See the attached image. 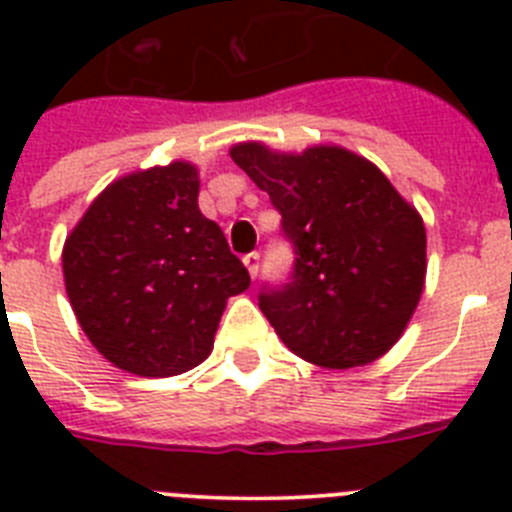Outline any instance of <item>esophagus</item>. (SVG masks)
<instances>
[{
    "mask_svg": "<svg viewBox=\"0 0 512 512\" xmlns=\"http://www.w3.org/2000/svg\"><path fill=\"white\" fill-rule=\"evenodd\" d=\"M259 261H261L259 253H248L246 259H243V264H246V269H248V274H251V279L259 277Z\"/></svg>",
    "mask_w": 512,
    "mask_h": 512,
    "instance_id": "obj_1",
    "label": "esophagus"
}]
</instances>
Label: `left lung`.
I'll use <instances>...</instances> for the list:
<instances>
[{
  "mask_svg": "<svg viewBox=\"0 0 512 512\" xmlns=\"http://www.w3.org/2000/svg\"><path fill=\"white\" fill-rule=\"evenodd\" d=\"M230 158L269 194L295 246L292 282L259 307L284 346L325 369L366 366L400 341L425 287V225L382 171L341 146Z\"/></svg>",
  "mask_w": 512,
  "mask_h": 512,
  "instance_id": "left-lung-1",
  "label": "left lung"
}]
</instances>
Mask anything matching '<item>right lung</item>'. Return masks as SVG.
<instances>
[{"label": "right lung", "mask_w": 512, "mask_h": 512, "mask_svg": "<svg viewBox=\"0 0 512 512\" xmlns=\"http://www.w3.org/2000/svg\"><path fill=\"white\" fill-rule=\"evenodd\" d=\"M189 161L104 187L63 243V282L92 346L138 377H174L210 356L228 297L251 277L197 205Z\"/></svg>", "instance_id": "right-lung-1"}]
</instances>
